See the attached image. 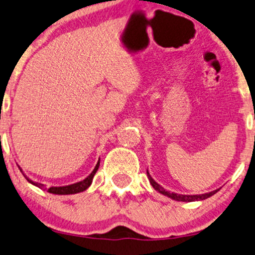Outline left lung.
<instances>
[{"instance_id": "8db88e82", "label": "left lung", "mask_w": 255, "mask_h": 255, "mask_svg": "<svg viewBox=\"0 0 255 255\" xmlns=\"http://www.w3.org/2000/svg\"><path fill=\"white\" fill-rule=\"evenodd\" d=\"M147 176H148V179L149 182H150V184L152 185V188H154L156 191H158L159 193H162V195L169 197V198L174 199V201H177V202H196V201H204V199L209 198V197H211L215 195L216 192H218L219 189L215 190V191H211V192H206V193H202V195H179V193H175V192H170V191H167L164 188H163L162 185H159L157 182H155V179L151 177L150 174H149V171L147 170Z\"/></svg>"}]
</instances>
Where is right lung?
<instances>
[{
  "instance_id": "add662e5",
  "label": "right lung",
  "mask_w": 255,
  "mask_h": 255,
  "mask_svg": "<svg viewBox=\"0 0 255 255\" xmlns=\"http://www.w3.org/2000/svg\"><path fill=\"white\" fill-rule=\"evenodd\" d=\"M99 165H100V158L99 161H98L96 168L93 169V171L91 172L90 175L87 176L86 178L83 179V181L80 182H77V183H73V184H70V185H64V186H51V188L47 190L50 193H53V195H73V193H78V192H83L85 190L90 188V185L92 184V181H93V177L94 175H96V172L98 171V169H99ZM19 168V167H18ZM19 170L22 171V169L19 168ZM23 174V171H22ZM24 175V174H23ZM24 177L26 178V181L29 183H31L32 185L37 186V188L39 189H43L45 190V186L42 183H38V182H33L32 179H30L29 177H26V175H24Z\"/></svg>"
}]
</instances>
